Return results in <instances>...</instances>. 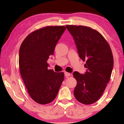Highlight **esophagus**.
Instances as JSON below:
<instances>
[{"label":"esophagus","mask_w":124,"mask_h":124,"mask_svg":"<svg viewBox=\"0 0 124 124\" xmlns=\"http://www.w3.org/2000/svg\"><path fill=\"white\" fill-rule=\"evenodd\" d=\"M65 76L66 77H69L71 76V74L70 73H68V72H65Z\"/></svg>","instance_id":"esophagus-1"}]
</instances>
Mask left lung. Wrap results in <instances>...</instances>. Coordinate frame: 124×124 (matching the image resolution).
<instances>
[{
	"label": "left lung",
	"mask_w": 124,
	"mask_h": 124,
	"mask_svg": "<svg viewBox=\"0 0 124 124\" xmlns=\"http://www.w3.org/2000/svg\"><path fill=\"white\" fill-rule=\"evenodd\" d=\"M73 37L80 59L86 61L85 74L73 72L77 85L74 96L84 104H92L103 94L109 82L114 65L112 51L108 42L97 30L83 25H66Z\"/></svg>",
	"instance_id": "1"
}]
</instances>
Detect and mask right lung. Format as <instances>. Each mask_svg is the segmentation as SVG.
<instances>
[{
  "instance_id": "obj_1",
  "label": "right lung",
  "mask_w": 124,
  "mask_h": 124,
  "mask_svg": "<svg viewBox=\"0 0 124 124\" xmlns=\"http://www.w3.org/2000/svg\"><path fill=\"white\" fill-rule=\"evenodd\" d=\"M65 26H46L27 37L19 50L20 72L28 93L40 104L50 103L57 96L64 73L48 69L47 60L63 34Z\"/></svg>"
}]
</instances>
